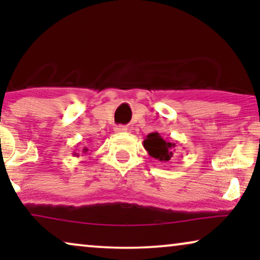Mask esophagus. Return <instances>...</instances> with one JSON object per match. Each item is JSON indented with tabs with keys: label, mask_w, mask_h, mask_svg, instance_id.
I'll use <instances>...</instances> for the list:
<instances>
[{
	"label": "esophagus",
	"mask_w": 260,
	"mask_h": 260,
	"mask_svg": "<svg viewBox=\"0 0 260 260\" xmlns=\"http://www.w3.org/2000/svg\"><path fill=\"white\" fill-rule=\"evenodd\" d=\"M126 130H127V127L125 125H117V126H115L116 133H125Z\"/></svg>",
	"instance_id": "34e87169"
}]
</instances>
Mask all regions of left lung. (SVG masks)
Returning a JSON list of instances; mask_svg holds the SVG:
<instances>
[{
    "instance_id": "8db88e82",
    "label": "left lung",
    "mask_w": 260,
    "mask_h": 260,
    "mask_svg": "<svg viewBox=\"0 0 260 260\" xmlns=\"http://www.w3.org/2000/svg\"><path fill=\"white\" fill-rule=\"evenodd\" d=\"M143 147L151 157L159 162L167 163L173 157L176 143L167 141L158 133H151L144 138Z\"/></svg>"
}]
</instances>
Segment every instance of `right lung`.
<instances>
[{
	"label": "right lung",
	"mask_w": 260,
	"mask_h": 260,
	"mask_svg": "<svg viewBox=\"0 0 260 260\" xmlns=\"http://www.w3.org/2000/svg\"><path fill=\"white\" fill-rule=\"evenodd\" d=\"M88 151H90V149H88L87 147H84L83 149H81V152H84V154H87ZM73 155L77 156V157L79 156V154H78V152H76V151H73Z\"/></svg>",
	"instance_id": "obj_1"
}]
</instances>
